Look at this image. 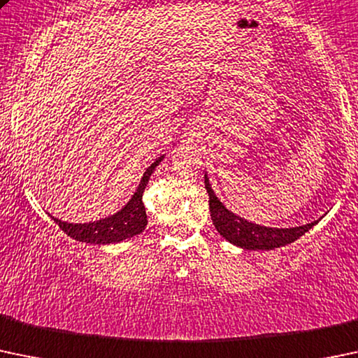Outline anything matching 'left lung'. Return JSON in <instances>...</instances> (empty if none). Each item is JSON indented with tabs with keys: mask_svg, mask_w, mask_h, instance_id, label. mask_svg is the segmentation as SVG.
<instances>
[{
	"mask_svg": "<svg viewBox=\"0 0 358 358\" xmlns=\"http://www.w3.org/2000/svg\"><path fill=\"white\" fill-rule=\"evenodd\" d=\"M206 190L209 194V210L214 228L223 235L229 243L247 250H273V248L288 245L308 231L317 221L295 228H269L250 223L243 217L236 216L221 204L220 199L214 195L208 175L204 176Z\"/></svg>",
	"mask_w": 358,
	"mask_h": 358,
	"instance_id": "8db88e82",
	"label": "left lung"
}]
</instances>
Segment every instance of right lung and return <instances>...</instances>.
Here are the masks:
<instances>
[{"instance_id": "obj_1", "label": "right lung", "mask_w": 358, "mask_h": 358, "mask_svg": "<svg viewBox=\"0 0 358 358\" xmlns=\"http://www.w3.org/2000/svg\"><path fill=\"white\" fill-rule=\"evenodd\" d=\"M164 156L157 157L150 166L145 169L144 176H142L141 183H138L137 190L131 195V199L127 202V206L122 210H118L113 216L104 217V220L94 221V223H66L62 220H52L56 221L59 228L71 236V238L78 240V242L85 243H97V245H106V243H118L122 240L130 238V236L138 235L145 229L148 224V216H145L144 202H142V194H144L148 182L156 169L157 164L163 161Z\"/></svg>"}]
</instances>
